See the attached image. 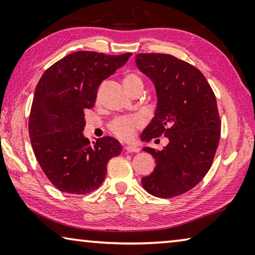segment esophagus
I'll return each instance as SVG.
<instances>
[{
	"mask_svg": "<svg viewBox=\"0 0 255 255\" xmlns=\"http://www.w3.org/2000/svg\"><path fill=\"white\" fill-rule=\"evenodd\" d=\"M125 148H126L128 153H138V152H139V148H138L137 146H133V145H127Z\"/></svg>",
	"mask_w": 255,
	"mask_h": 255,
	"instance_id": "esophagus-1",
	"label": "esophagus"
}]
</instances>
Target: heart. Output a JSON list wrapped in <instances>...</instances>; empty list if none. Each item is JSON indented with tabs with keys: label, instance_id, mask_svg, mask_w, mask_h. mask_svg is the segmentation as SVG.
Here are the masks:
<instances>
[{
	"label": "heart",
	"instance_id": "obj_1",
	"mask_svg": "<svg viewBox=\"0 0 255 255\" xmlns=\"http://www.w3.org/2000/svg\"><path fill=\"white\" fill-rule=\"evenodd\" d=\"M124 84L129 92L132 91L137 86H143V81L140 76L133 73H129L124 77ZM141 125V120L139 117H120L115 119L111 123V130L116 136H118L122 139H129L133 136L137 127Z\"/></svg>",
	"mask_w": 255,
	"mask_h": 255
}]
</instances>
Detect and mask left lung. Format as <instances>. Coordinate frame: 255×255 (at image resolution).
I'll list each match as a JSON object with an SVG mask.
<instances>
[{
  "label": "left lung",
  "instance_id": "8db88e82",
  "mask_svg": "<svg viewBox=\"0 0 255 255\" xmlns=\"http://www.w3.org/2000/svg\"><path fill=\"white\" fill-rule=\"evenodd\" d=\"M136 65L154 84L157 105L140 135L143 141L165 136L162 150L144 147L156 165L141 179L150 195L172 198L200 182L209 171L221 137L216 97L204 74L167 54H138Z\"/></svg>",
  "mask_w": 255,
  "mask_h": 255
}]
</instances>
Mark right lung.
Instances as JSON below:
<instances>
[{
	"mask_svg": "<svg viewBox=\"0 0 255 255\" xmlns=\"http://www.w3.org/2000/svg\"><path fill=\"white\" fill-rule=\"evenodd\" d=\"M131 53L112 56L75 51L47 70L34 90L29 136L41 170L62 192L85 195L100 187L122 144L110 136L90 144L83 135L84 111L97 100L103 80L126 64Z\"/></svg>",
	"mask_w": 255,
	"mask_h": 255,
	"instance_id": "add662e5",
	"label": "right lung"
}]
</instances>
